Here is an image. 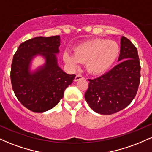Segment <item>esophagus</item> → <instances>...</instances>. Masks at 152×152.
Listing matches in <instances>:
<instances>
[{"instance_id":"34e87169","label":"esophagus","mask_w":152,"mask_h":152,"mask_svg":"<svg viewBox=\"0 0 152 152\" xmlns=\"http://www.w3.org/2000/svg\"><path fill=\"white\" fill-rule=\"evenodd\" d=\"M83 77L81 76V75L77 74L76 76V77H75V78H74V81H79V80L83 79Z\"/></svg>"}]
</instances>
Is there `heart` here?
Returning <instances> with one entry per match:
<instances>
[{
    "instance_id": "obj_1",
    "label": "heart",
    "mask_w": 152,
    "mask_h": 152,
    "mask_svg": "<svg viewBox=\"0 0 152 152\" xmlns=\"http://www.w3.org/2000/svg\"><path fill=\"white\" fill-rule=\"evenodd\" d=\"M119 52L118 45L114 41L96 38L74 47V53L65 52L63 59L71 67L77 66L79 62H85V67L89 74L99 75L113 66Z\"/></svg>"
}]
</instances>
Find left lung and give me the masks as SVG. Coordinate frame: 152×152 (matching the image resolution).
<instances>
[{"instance_id":"left-lung-1","label":"left lung","mask_w":152,"mask_h":152,"mask_svg":"<svg viewBox=\"0 0 152 152\" xmlns=\"http://www.w3.org/2000/svg\"><path fill=\"white\" fill-rule=\"evenodd\" d=\"M119 63L109 72L94 79L85 99L91 109L110 115L125 109L135 98L140 82L141 66L137 49L128 38H121Z\"/></svg>"}]
</instances>
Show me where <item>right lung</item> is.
I'll list each match as a JSON object with an SVG mask.
<instances>
[{"mask_svg":"<svg viewBox=\"0 0 152 152\" xmlns=\"http://www.w3.org/2000/svg\"><path fill=\"white\" fill-rule=\"evenodd\" d=\"M60 42L59 36L31 38L22 43L13 56L12 88L22 105L34 112H44L56 106L76 76L66 74L58 65ZM37 55H42L46 62L31 72V61Z\"/></svg>","mask_w":152,"mask_h":152,"instance_id":"add662e5","label":"right lung"}]
</instances>
